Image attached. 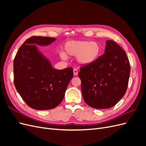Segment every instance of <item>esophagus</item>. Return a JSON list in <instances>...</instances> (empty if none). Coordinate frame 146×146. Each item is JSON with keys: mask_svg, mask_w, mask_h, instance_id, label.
Masks as SVG:
<instances>
[{"mask_svg": "<svg viewBox=\"0 0 146 146\" xmlns=\"http://www.w3.org/2000/svg\"><path fill=\"white\" fill-rule=\"evenodd\" d=\"M73 73H74V76H77L78 75V70L76 69H74L73 70Z\"/></svg>", "mask_w": 146, "mask_h": 146, "instance_id": "34e87169", "label": "esophagus"}]
</instances>
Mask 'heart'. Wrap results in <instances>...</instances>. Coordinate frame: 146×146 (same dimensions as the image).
I'll return each mask as SVG.
<instances>
[{
	"instance_id": "obj_1",
	"label": "heart",
	"mask_w": 146,
	"mask_h": 146,
	"mask_svg": "<svg viewBox=\"0 0 146 146\" xmlns=\"http://www.w3.org/2000/svg\"><path fill=\"white\" fill-rule=\"evenodd\" d=\"M64 52H61L60 56L63 59L67 56H76L78 64L88 66L94 63L99 58L102 52V47L96 41L86 40L70 41L64 47Z\"/></svg>"
}]
</instances>
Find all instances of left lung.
Instances as JSON below:
<instances>
[{
  "instance_id": "1",
  "label": "left lung",
  "mask_w": 146,
  "mask_h": 146,
  "mask_svg": "<svg viewBox=\"0 0 146 146\" xmlns=\"http://www.w3.org/2000/svg\"><path fill=\"white\" fill-rule=\"evenodd\" d=\"M130 72L125 52L111 40L106 41L105 54L78 73L85 103L97 109L110 108L123 98Z\"/></svg>"
}]
</instances>
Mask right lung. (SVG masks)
Returning a JSON list of instances; mask_svg holds the SVG:
<instances>
[{"label": "right lung", "instance_id": "1", "mask_svg": "<svg viewBox=\"0 0 146 146\" xmlns=\"http://www.w3.org/2000/svg\"><path fill=\"white\" fill-rule=\"evenodd\" d=\"M55 38L33 36L17 51L14 60V83L21 98L30 108L50 110L62 102L73 69H56L37 46H46Z\"/></svg>", "mask_w": 146, "mask_h": 146}]
</instances>
